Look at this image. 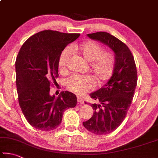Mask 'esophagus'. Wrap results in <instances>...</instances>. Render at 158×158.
Masks as SVG:
<instances>
[{"label": "esophagus", "instance_id": "1", "mask_svg": "<svg viewBox=\"0 0 158 158\" xmlns=\"http://www.w3.org/2000/svg\"><path fill=\"white\" fill-rule=\"evenodd\" d=\"M77 102H78L79 103H81V104H84V99H83L81 97L79 96H77Z\"/></svg>", "mask_w": 158, "mask_h": 158}]
</instances>
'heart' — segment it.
Masks as SVG:
<instances>
[{"label":"heart","mask_w":158,"mask_h":158,"mask_svg":"<svg viewBox=\"0 0 158 158\" xmlns=\"http://www.w3.org/2000/svg\"><path fill=\"white\" fill-rule=\"evenodd\" d=\"M71 50L76 52L85 61L90 63V70L93 77L89 76L71 75L65 79L66 88L78 95H84L90 91L96 84L101 85L106 83L113 76L116 65V58L110 52H104L102 45L97 43L88 41L81 45L71 47ZM70 56V50L65 48L60 54L59 68L60 71L66 70L67 64Z\"/></svg>","instance_id":"1"}]
</instances>
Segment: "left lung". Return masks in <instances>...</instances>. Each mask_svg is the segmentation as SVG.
Instances as JSON below:
<instances>
[{
  "label": "left lung",
  "instance_id": "8db88e82",
  "mask_svg": "<svg viewBox=\"0 0 158 158\" xmlns=\"http://www.w3.org/2000/svg\"><path fill=\"white\" fill-rule=\"evenodd\" d=\"M87 35L106 45L114 52L116 58L113 76L104 86L90 94L99 104H90L93 115L83 122L84 127L91 133L106 135L118 128L127 115L137 85L136 65L127 45L116 37L105 31Z\"/></svg>",
  "mask_w": 158,
  "mask_h": 158
}]
</instances>
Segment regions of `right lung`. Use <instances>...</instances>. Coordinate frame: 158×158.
Returning a JSON list of instances; mask_svg holds the SVG:
<instances>
[{"instance_id":"add662e5","label":"right lung","mask_w":158,"mask_h":158,"mask_svg":"<svg viewBox=\"0 0 158 158\" xmlns=\"http://www.w3.org/2000/svg\"><path fill=\"white\" fill-rule=\"evenodd\" d=\"M79 34L44 30L30 37L19 50L16 61V83L20 107L28 123L50 131L62 121L65 110L77 105V97L68 91L50 94L52 82L59 77V59L67 45Z\"/></svg>"}]
</instances>
